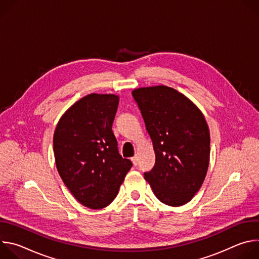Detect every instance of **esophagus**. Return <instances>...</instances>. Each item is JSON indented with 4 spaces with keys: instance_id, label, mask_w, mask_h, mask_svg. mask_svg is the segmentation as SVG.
I'll return each instance as SVG.
<instances>
[{
    "instance_id": "1",
    "label": "esophagus",
    "mask_w": 259,
    "mask_h": 259,
    "mask_svg": "<svg viewBox=\"0 0 259 259\" xmlns=\"http://www.w3.org/2000/svg\"><path fill=\"white\" fill-rule=\"evenodd\" d=\"M131 161H132L133 165H134V166H136V165H137V163H138V159H137V156H134L133 158H131Z\"/></svg>"
}]
</instances>
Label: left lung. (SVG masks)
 <instances>
[{
	"mask_svg": "<svg viewBox=\"0 0 259 259\" xmlns=\"http://www.w3.org/2000/svg\"><path fill=\"white\" fill-rule=\"evenodd\" d=\"M132 95L156 155L145 180L162 203L172 207L189 203L202 187L210 160V132L203 113L168 86L137 88Z\"/></svg>",
	"mask_w": 259,
	"mask_h": 259,
	"instance_id": "8db88e82",
	"label": "left lung"
}]
</instances>
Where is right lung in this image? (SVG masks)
<instances>
[{
	"label": "right lung",
	"instance_id": "right-lung-1",
	"mask_svg": "<svg viewBox=\"0 0 259 259\" xmlns=\"http://www.w3.org/2000/svg\"><path fill=\"white\" fill-rule=\"evenodd\" d=\"M119 96L91 93L59 119L53 136L57 171L82 205L102 209L117 197L132 167L118 152L112 125Z\"/></svg>",
	"mask_w": 259,
	"mask_h": 259
}]
</instances>
